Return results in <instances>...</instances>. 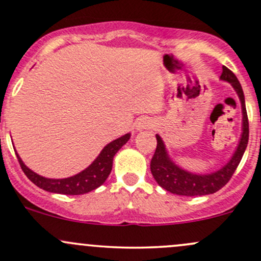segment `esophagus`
Listing matches in <instances>:
<instances>
[{
    "label": "esophagus",
    "mask_w": 261,
    "mask_h": 261,
    "mask_svg": "<svg viewBox=\"0 0 261 261\" xmlns=\"http://www.w3.org/2000/svg\"><path fill=\"white\" fill-rule=\"evenodd\" d=\"M153 126H154V122L152 120L148 119V117H144V119H141L139 122H137L135 127L137 131H142V130H146V128H152Z\"/></svg>",
    "instance_id": "1"
}]
</instances>
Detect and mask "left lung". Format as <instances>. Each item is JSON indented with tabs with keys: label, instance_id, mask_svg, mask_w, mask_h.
<instances>
[{
	"label": "left lung",
	"instance_id": "left-lung-1",
	"mask_svg": "<svg viewBox=\"0 0 261 261\" xmlns=\"http://www.w3.org/2000/svg\"><path fill=\"white\" fill-rule=\"evenodd\" d=\"M220 80L227 82L231 85L239 98L240 105H242V134H240V139L238 141L236 150L230 159L218 170L208 173L192 172L173 161V159L168 153L165 141L157 134V147L152 160H151V173H152L154 181L159 183V186H161L163 190L168 191L170 193L186 197L216 193L223 186L227 185L245 152L249 140V122L242 85L237 76L227 67H223Z\"/></svg>",
	"mask_w": 261,
	"mask_h": 261
}]
</instances>
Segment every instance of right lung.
Listing matches in <instances>:
<instances>
[{
	"mask_svg": "<svg viewBox=\"0 0 261 261\" xmlns=\"http://www.w3.org/2000/svg\"><path fill=\"white\" fill-rule=\"evenodd\" d=\"M130 137L131 134L127 133L119 137V139L109 142L87 168H84V170L74 174V176L67 177V178H47V177H43L31 170L30 167H27L16 150H14V152H16L17 159H18L22 171L39 188L50 192V193L78 196V194H84L96 190L107 181L109 174L111 172V168H113L114 156L130 140Z\"/></svg>",
	"mask_w": 261,
	"mask_h": 261,
	"instance_id": "add662e5",
	"label": "right lung"
}]
</instances>
